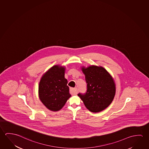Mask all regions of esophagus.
Masks as SVG:
<instances>
[{"label": "esophagus", "instance_id": "1", "mask_svg": "<svg viewBox=\"0 0 149 149\" xmlns=\"http://www.w3.org/2000/svg\"><path fill=\"white\" fill-rule=\"evenodd\" d=\"M70 92L72 95H76L77 93V91L76 88H70Z\"/></svg>", "mask_w": 149, "mask_h": 149}]
</instances>
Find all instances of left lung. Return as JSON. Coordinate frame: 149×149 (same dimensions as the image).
Instances as JSON below:
<instances>
[{"label": "left lung", "instance_id": "1", "mask_svg": "<svg viewBox=\"0 0 149 149\" xmlns=\"http://www.w3.org/2000/svg\"><path fill=\"white\" fill-rule=\"evenodd\" d=\"M81 70L88 84L87 91L85 94L79 93L78 96L91 112L97 113L103 111L111 104L116 94L113 79L102 66H83Z\"/></svg>", "mask_w": 149, "mask_h": 149}]
</instances>
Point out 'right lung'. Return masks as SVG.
Returning <instances> with one entry per match:
<instances>
[{
  "label": "right lung",
  "mask_w": 149,
  "mask_h": 149,
  "mask_svg": "<svg viewBox=\"0 0 149 149\" xmlns=\"http://www.w3.org/2000/svg\"><path fill=\"white\" fill-rule=\"evenodd\" d=\"M65 67L54 65L44 73L40 79L38 94L47 109L59 111L71 97L68 81L65 78Z\"/></svg>",
  "instance_id": "right-lung-1"
}]
</instances>
